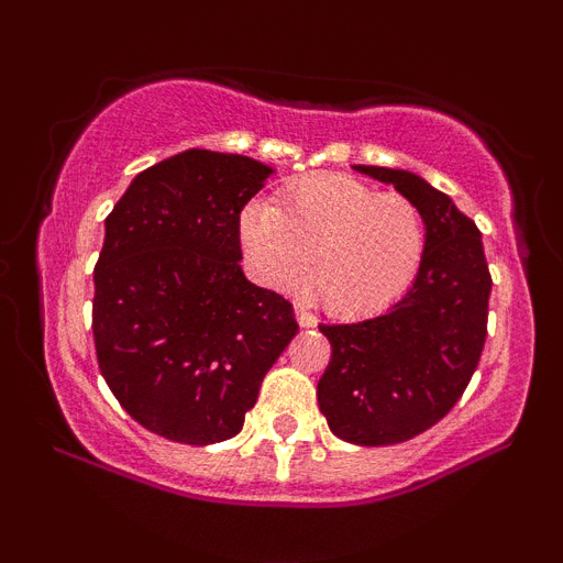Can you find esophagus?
Returning <instances> with one entry per match:
<instances>
[{
  "mask_svg": "<svg viewBox=\"0 0 563 563\" xmlns=\"http://www.w3.org/2000/svg\"><path fill=\"white\" fill-rule=\"evenodd\" d=\"M296 322H299L301 328H312V325H318V318H314L307 307H301L299 303V307H296Z\"/></svg>",
  "mask_w": 563,
  "mask_h": 563,
  "instance_id": "34e87169",
  "label": "esophagus"
}]
</instances>
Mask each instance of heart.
Segmentation results:
<instances>
[{
  "label": "heart",
  "instance_id": "1",
  "mask_svg": "<svg viewBox=\"0 0 563 563\" xmlns=\"http://www.w3.org/2000/svg\"><path fill=\"white\" fill-rule=\"evenodd\" d=\"M249 275L283 290L307 273V288L335 314L376 312L405 294L426 251V224L412 200L346 174L290 183L280 203L254 198L238 214Z\"/></svg>",
  "mask_w": 563,
  "mask_h": 563
}]
</instances>
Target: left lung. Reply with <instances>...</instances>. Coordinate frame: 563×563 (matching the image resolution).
Returning a JSON list of instances; mask_svg holds the SVG:
<instances>
[{
	"label": "left lung",
	"instance_id": "left-lung-1",
	"mask_svg": "<svg viewBox=\"0 0 563 563\" xmlns=\"http://www.w3.org/2000/svg\"><path fill=\"white\" fill-rule=\"evenodd\" d=\"M418 206L426 224L421 269L378 318L320 325L331 363L318 384L320 412L344 442L399 444L452 410L479 365L493 290L482 232L450 196L418 174L354 166Z\"/></svg>",
	"mask_w": 563,
	"mask_h": 563
}]
</instances>
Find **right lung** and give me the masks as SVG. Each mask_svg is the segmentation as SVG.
Instances as JSON below:
<instances>
[{
  "mask_svg": "<svg viewBox=\"0 0 563 563\" xmlns=\"http://www.w3.org/2000/svg\"><path fill=\"white\" fill-rule=\"evenodd\" d=\"M273 166L192 151L140 172L106 219L92 333L113 397L183 444L243 429L296 325L294 307L243 275L238 214Z\"/></svg>",
  "mask_w": 563,
  "mask_h": 563,
  "instance_id": "right-lung-1",
  "label": "right lung"
}]
</instances>
